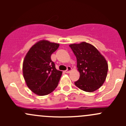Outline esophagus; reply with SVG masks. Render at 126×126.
I'll return each instance as SVG.
<instances>
[{"mask_svg": "<svg viewBox=\"0 0 126 126\" xmlns=\"http://www.w3.org/2000/svg\"><path fill=\"white\" fill-rule=\"evenodd\" d=\"M71 69H72V68H71V67H70V66H68V67H67V69H66V70L65 71H64V72H65L66 73H69V72H71Z\"/></svg>", "mask_w": 126, "mask_h": 126, "instance_id": "34e87169", "label": "esophagus"}]
</instances>
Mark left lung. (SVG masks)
I'll use <instances>...</instances> for the list:
<instances>
[{
  "mask_svg": "<svg viewBox=\"0 0 126 126\" xmlns=\"http://www.w3.org/2000/svg\"><path fill=\"white\" fill-rule=\"evenodd\" d=\"M77 58L80 78L76 87L87 92H93L102 85L106 79L108 63L98 50L90 43L82 42L69 45Z\"/></svg>",
  "mask_w": 126,
  "mask_h": 126,
  "instance_id": "1",
  "label": "left lung"
}]
</instances>
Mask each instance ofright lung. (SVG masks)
Masks as SVG:
<instances>
[{"label":"right lung","instance_id":"add662e5","mask_svg":"<svg viewBox=\"0 0 126 126\" xmlns=\"http://www.w3.org/2000/svg\"><path fill=\"white\" fill-rule=\"evenodd\" d=\"M58 47L59 44L41 40L29 49L24 58V78L29 88L36 94H49L58 85L62 71L56 69L50 57Z\"/></svg>","mask_w":126,"mask_h":126}]
</instances>
